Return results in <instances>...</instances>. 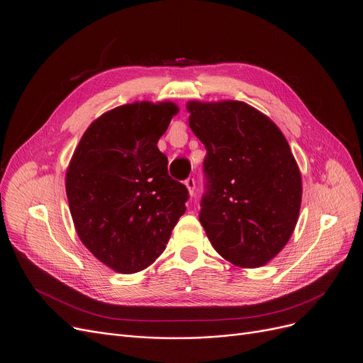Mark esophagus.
I'll return each mask as SVG.
<instances>
[{
    "instance_id": "esophagus-1",
    "label": "esophagus",
    "mask_w": 363,
    "mask_h": 363,
    "mask_svg": "<svg viewBox=\"0 0 363 363\" xmlns=\"http://www.w3.org/2000/svg\"><path fill=\"white\" fill-rule=\"evenodd\" d=\"M184 184L186 186V190H189V194L193 197L194 196V190H196V181H194V178H186Z\"/></svg>"
}]
</instances>
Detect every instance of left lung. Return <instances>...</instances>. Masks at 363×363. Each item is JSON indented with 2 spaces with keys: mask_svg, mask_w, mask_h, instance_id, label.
<instances>
[{
  "mask_svg": "<svg viewBox=\"0 0 363 363\" xmlns=\"http://www.w3.org/2000/svg\"><path fill=\"white\" fill-rule=\"evenodd\" d=\"M186 111L208 151L199 216L208 239L239 267L269 263L287 245L302 202L289 142L271 118L244 101L191 100Z\"/></svg>",
  "mask_w": 363,
  "mask_h": 363,
  "instance_id": "8db88e82",
  "label": "left lung"
}]
</instances>
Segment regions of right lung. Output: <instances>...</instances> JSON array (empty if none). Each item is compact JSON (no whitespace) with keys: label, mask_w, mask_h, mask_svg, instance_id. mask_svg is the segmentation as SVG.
<instances>
[{"label":"right lung","mask_w":363,"mask_h":363,"mask_svg":"<svg viewBox=\"0 0 363 363\" xmlns=\"http://www.w3.org/2000/svg\"><path fill=\"white\" fill-rule=\"evenodd\" d=\"M179 112L173 101H134L99 116L65 173L74 229L92 256L136 274L166 250L189 191L167 173L158 139Z\"/></svg>","instance_id":"right-lung-1"}]
</instances>
